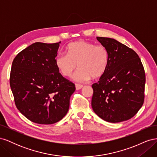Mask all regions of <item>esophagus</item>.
<instances>
[{"label":"esophagus","instance_id":"obj_1","mask_svg":"<svg viewBox=\"0 0 157 157\" xmlns=\"http://www.w3.org/2000/svg\"><path fill=\"white\" fill-rule=\"evenodd\" d=\"M82 87H83V86H82V84H75V88H76V90H80Z\"/></svg>","mask_w":157,"mask_h":157}]
</instances>
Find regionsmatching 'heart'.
Returning a JSON list of instances; mask_svg holds the SVG:
<instances>
[{"label":"heart","mask_w":157,"mask_h":157,"mask_svg":"<svg viewBox=\"0 0 157 157\" xmlns=\"http://www.w3.org/2000/svg\"><path fill=\"white\" fill-rule=\"evenodd\" d=\"M67 51V54H59L55 60L57 68L64 77H71L77 65L80 69L75 78L79 82L100 78L108 69L110 56L105 46L78 40L70 43Z\"/></svg>","instance_id":"obj_1"}]
</instances>
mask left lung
<instances>
[{
  "mask_svg": "<svg viewBox=\"0 0 157 157\" xmlns=\"http://www.w3.org/2000/svg\"><path fill=\"white\" fill-rule=\"evenodd\" d=\"M109 50L108 69L92 85L93 111L103 120L120 122L130 119L142 107L145 74L136 52L115 39L97 36Z\"/></svg>",
  "mask_w": 157,
  "mask_h": 157,
  "instance_id": "obj_1",
  "label": "left lung"
}]
</instances>
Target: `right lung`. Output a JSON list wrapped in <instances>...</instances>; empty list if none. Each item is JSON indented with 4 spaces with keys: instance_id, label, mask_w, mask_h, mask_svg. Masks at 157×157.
Wrapping results in <instances>:
<instances>
[{
    "instance_id": "obj_1",
    "label": "right lung",
    "mask_w": 157,
    "mask_h": 157,
    "mask_svg": "<svg viewBox=\"0 0 157 157\" xmlns=\"http://www.w3.org/2000/svg\"><path fill=\"white\" fill-rule=\"evenodd\" d=\"M61 42H35L14 58L10 85L16 107L29 121L52 124L66 115L75 84L64 78L55 60Z\"/></svg>"
}]
</instances>
